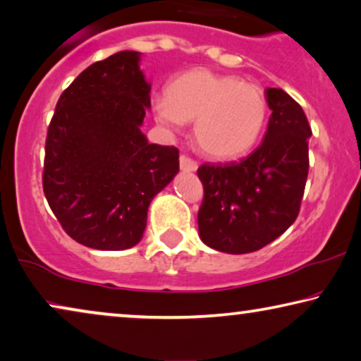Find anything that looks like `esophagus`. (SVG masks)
Masks as SVG:
<instances>
[{
	"label": "esophagus",
	"instance_id": "esophagus-1",
	"mask_svg": "<svg viewBox=\"0 0 361 361\" xmlns=\"http://www.w3.org/2000/svg\"><path fill=\"white\" fill-rule=\"evenodd\" d=\"M180 166H181L183 171H196L197 161L192 160L191 157H188V155H181L180 157Z\"/></svg>",
	"mask_w": 361,
	"mask_h": 361
}]
</instances>
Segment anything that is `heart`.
I'll return each instance as SVG.
<instances>
[{"mask_svg": "<svg viewBox=\"0 0 361 361\" xmlns=\"http://www.w3.org/2000/svg\"><path fill=\"white\" fill-rule=\"evenodd\" d=\"M152 106L157 121L166 128L195 121L197 147L214 159L247 152L267 119V99L258 86L206 68L181 73L169 85L166 96H157Z\"/></svg>", "mask_w": 361, "mask_h": 361, "instance_id": "heart-1", "label": "heart"}]
</instances>
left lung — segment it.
Segmentation results:
<instances>
[{
	"instance_id": "obj_1",
	"label": "left lung",
	"mask_w": 361,
	"mask_h": 361,
	"mask_svg": "<svg viewBox=\"0 0 361 361\" xmlns=\"http://www.w3.org/2000/svg\"><path fill=\"white\" fill-rule=\"evenodd\" d=\"M271 109L263 142L247 159L204 164L197 211L201 240L226 253H250L280 237L296 221L309 171L311 126L281 88H267Z\"/></svg>"
}]
</instances>
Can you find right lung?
<instances>
[{
    "label": "right lung",
    "mask_w": 361,
    "mask_h": 361,
    "mask_svg": "<svg viewBox=\"0 0 361 361\" xmlns=\"http://www.w3.org/2000/svg\"><path fill=\"white\" fill-rule=\"evenodd\" d=\"M140 54L123 50L83 70L60 94L45 139L42 186L73 240L124 250L142 238L150 201L178 173V149L140 132L150 85Z\"/></svg>",
    "instance_id": "right-lung-1"
}]
</instances>
